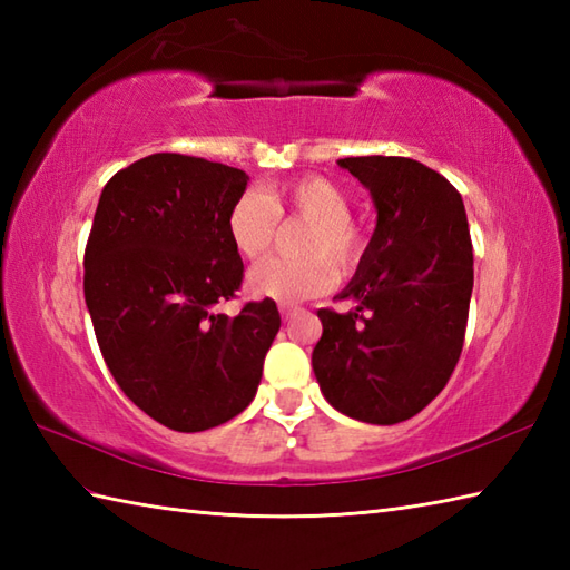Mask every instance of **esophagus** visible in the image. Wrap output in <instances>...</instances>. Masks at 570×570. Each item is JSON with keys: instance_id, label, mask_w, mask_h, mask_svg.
Masks as SVG:
<instances>
[{"instance_id": "1", "label": "esophagus", "mask_w": 570, "mask_h": 570, "mask_svg": "<svg viewBox=\"0 0 570 570\" xmlns=\"http://www.w3.org/2000/svg\"><path fill=\"white\" fill-rule=\"evenodd\" d=\"M278 311H282V318H284V321H288V318H292L294 313H298L301 308H298V306H294V304H282V306H278Z\"/></svg>"}]
</instances>
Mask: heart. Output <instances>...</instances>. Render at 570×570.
<instances>
[{
	"instance_id": "b5f03b06",
	"label": "heart",
	"mask_w": 570,
	"mask_h": 570,
	"mask_svg": "<svg viewBox=\"0 0 570 570\" xmlns=\"http://www.w3.org/2000/svg\"><path fill=\"white\" fill-rule=\"evenodd\" d=\"M301 217L304 259H266L247 276L252 296L296 304L328 292L337 272L347 274L365 252V229L350 215L347 193L335 180L308 174L269 184L262 196H239L227 210V235L239 254L259 259L274 247L278 220Z\"/></svg>"
}]
</instances>
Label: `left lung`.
I'll use <instances>...</instances> for the list:
<instances>
[{
  "label": "left lung",
  "mask_w": 570,
  "mask_h": 570,
  "mask_svg": "<svg viewBox=\"0 0 570 570\" xmlns=\"http://www.w3.org/2000/svg\"><path fill=\"white\" fill-rule=\"evenodd\" d=\"M372 193L377 227L353 282L321 308L313 372L345 416L392 426L416 416L451 380L463 353L472 294V242L460 193L404 156L337 161Z\"/></svg>",
  "instance_id": "1"
}]
</instances>
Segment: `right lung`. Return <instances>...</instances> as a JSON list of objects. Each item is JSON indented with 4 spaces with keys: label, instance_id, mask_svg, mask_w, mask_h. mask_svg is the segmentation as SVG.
<instances>
[{
    "label": "right lung",
    "instance_id": "1",
    "mask_svg": "<svg viewBox=\"0 0 570 570\" xmlns=\"http://www.w3.org/2000/svg\"><path fill=\"white\" fill-rule=\"evenodd\" d=\"M247 174L186 154L117 171L85 245V304L107 370L166 429L196 433L245 411L282 325L274 301L220 311L245 276L227 210Z\"/></svg>",
    "mask_w": 570,
    "mask_h": 570
}]
</instances>
